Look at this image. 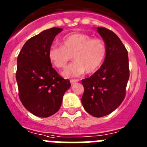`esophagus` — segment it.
<instances>
[{"instance_id":"obj_1","label":"esophagus","mask_w":147,"mask_h":147,"mask_svg":"<svg viewBox=\"0 0 147 147\" xmlns=\"http://www.w3.org/2000/svg\"><path fill=\"white\" fill-rule=\"evenodd\" d=\"M78 81V80H77V79H72V80H70V83H71V84H75V83H77Z\"/></svg>"}]
</instances>
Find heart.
Listing matches in <instances>:
<instances>
[{
    "label": "heart",
    "mask_w": 147,
    "mask_h": 147,
    "mask_svg": "<svg viewBox=\"0 0 147 147\" xmlns=\"http://www.w3.org/2000/svg\"><path fill=\"white\" fill-rule=\"evenodd\" d=\"M106 42L100 37H92L85 33H72L62 40V46L53 44L48 51L49 59L58 69H63L72 59L75 62L63 71L66 78L76 77L86 73H94L100 68L107 55Z\"/></svg>",
    "instance_id": "1"
}]
</instances>
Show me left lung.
Masks as SVG:
<instances>
[{"mask_svg": "<svg viewBox=\"0 0 147 147\" xmlns=\"http://www.w3.org/2000/svg\"><path fill=\"white\" fill-rule=\"evenodd\" d=\"M98 32L107 44V55L101 67L81 81V102L89 114L100 118L110 114L124 100L129 69L128 52L120 38L107 28L98 27Z\"/></svg>", "mask_w": 147, "mask_h": 147, "instance_id": "obj_1", "label": "left lung"}]
</instances>
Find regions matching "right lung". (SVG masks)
Here are the masks:
<instances>
[{"instance_id": "obj_1", "label": "right lung", "mask_w": 147, "mask_h": 147, "mask_svg": "<svg viewBox=\"0 0 147 147\" xmlns=\"http://www.w3.org/2000/svg\"><path fill=\"white\" fill-rule=\"evenodd\" d=\"M62 31L53 27L41 32L24 43L17 59L16 80L24 107L38 117L47 118L59 110L70 81L52 66L48 51Z\"/></svg>"}]
</instances>
